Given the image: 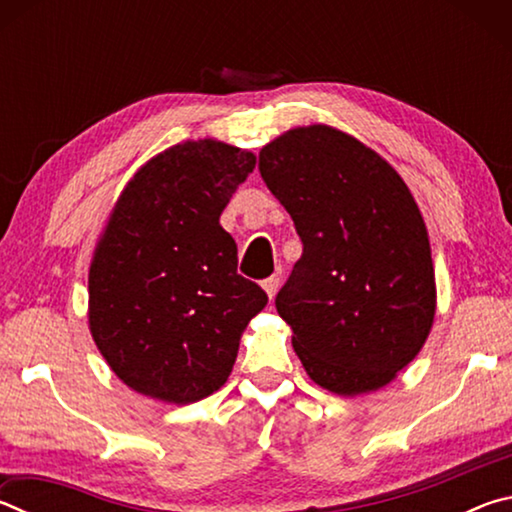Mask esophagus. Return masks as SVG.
<instances>
[{
    "instance_id": "obj_1",
    "label": "esophagus",
    "mask_w": 512,
    "mask_h": 512,
    "mask_svg": "<svg viewBox=\"0 0 512 512\" xmlns=\"http://www.w3.org/2000/svg\"><path fill=\"white\" fill-rule=\"evenodd\" d=\"M262 287H264V291L268 293V298H273L275 293H277V289H280V275L266 277V280L262 282Z\"/></svg>"
}]
</instances>
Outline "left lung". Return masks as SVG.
Listing matches in <instances>:
<instances>
[{
  "label": "left lung",
  "instance_id": "left-lung-1",
  "mask_svg": "<svg viewBox=\"0 0 512 512\" xmlns=\"http://www.w3.org/2000/svg\"><path fill=\"white\" fill-rule=\"evenodd\" d=\"M259 173L302 241L275 307L307 375L339 395L386 386L420 352L436 314L429 237L409 187L329 126L266 144Z\"/></svg>",
  "mask_w": 512,
  "mask_h": 512
}]
</instances>
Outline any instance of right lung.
<instances>
[{"label": "right lung", "instance_id": "obj_1", "mask_svg": "<svg viewBox=\"0 0 512 512\" xmlns=\"http://www.w3.org/2000/svg\"><path fill=\"white\" fill-rule=\"evenodd\" d=\"M255 155L198 140L135 173L90 266V329L133 391L189 404L225 384L250 318L266 307L237 273V244L219 216Z\"/></svg>", "mask_w": 512, "mask_h": 512}]
</instances>
